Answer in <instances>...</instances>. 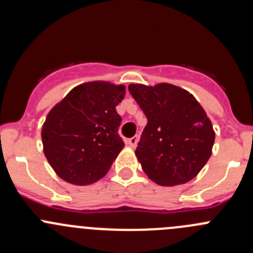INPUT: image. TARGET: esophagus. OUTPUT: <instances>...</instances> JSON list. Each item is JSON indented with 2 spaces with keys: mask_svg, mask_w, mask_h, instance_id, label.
Masks as SVG:
<instances>
[{
  "mask_svg": "<svg viewBox=\"0 0 253 253\" xmlns=\"http://www.w3.org/2000/svg\"><path fill=\"white\" fill-rule=\"evenodd\" d=\"M138 141H139V137L138 136H134V137H131V138L127 139L126 143L129 145V147L136 148L137 144H138Z\"/></svg>",
  "mask_w": 253,
  "mask_h": 253,
  "instance_id": "esophagus-1",
  "label": "esophagus"
}]
</instances>
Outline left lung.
Masks as SVG:
<instances>
[{
  "mask_svg": "<svg viewBox=\"0 0 253 253\" xmlns=\"http://www.w3.org/2000/svg\"><path fill=\"white\" fill-rule=\"evenodd\" d=\"M148 122L136 155L143 171L162 186L186 183L202 170L214 144L213 126L195 96L171 84H129Z\"/></svg>",
  "mask_w": 253,
  "mask_h": 253,
  "instance_id": "1",
  "label": "left lung"
}]
</instances>
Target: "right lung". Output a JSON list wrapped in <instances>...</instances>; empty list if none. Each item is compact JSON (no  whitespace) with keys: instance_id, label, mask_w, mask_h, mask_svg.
I'll return each instance as SVG.
<instances>
[{"instance_id":"1","label":"right lung","mask_w":253,"mask_h":253,"mask_svg":"<svg viewBox=\"0 0 253 253\" xmlns=\"http://www.w3.org/2000/svg\"><path fill=\"white\" fill-rule=\"evenodd\" d=\"M125 86L90 82L76 86L48 112L42 129L44 153L56 174L73 185L106 175L125 147L116 106Z\"/></svg>"}]
</instances>
